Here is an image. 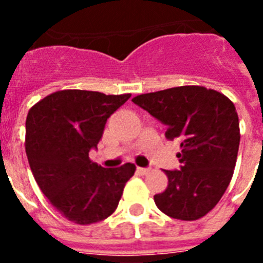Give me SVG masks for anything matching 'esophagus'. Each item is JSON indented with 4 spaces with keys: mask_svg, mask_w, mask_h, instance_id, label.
I'll use <instances>...</instances> for the list:
<instances>
[{
    "mask_svg": "<svg viewBox=\"0 0 263 263\" xmlns=\"http://www.w3.org/2000/svg\"><path fill=\"white\" fill-rule=\"evenodd\" d=\"M150 171H152L150 168H138V173H139V175H148Z\"/></svg>",
    "mask_w": 263,
    "mask_h": 263,
    "instance_id": "1",
    "label": "esophagus"
}]
</instances>
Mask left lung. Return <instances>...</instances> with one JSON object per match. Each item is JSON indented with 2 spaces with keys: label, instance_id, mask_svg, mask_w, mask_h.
Segmentation results:
<instances>
[{
  "label": "left lung",
  "instance_id": "1",
  "mask_svg": "<svg viewBox=\"0 0 263 263\" xmlns=\"http://www.w3.org/2000/svg\"><path fill=\"white\" fill-rule=\"evenodd\" d=\"M166 125L165 136L179 140L181 169L165 171L168 187L154 195L166 216L195 221L214 209L236 165L240 128L228 97L203 86H181L132 99Z\"/></svg>",
  "mask_w": 263,
  "mask_h": 263
}]
</instances>
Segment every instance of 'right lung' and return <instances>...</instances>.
<instances>
[{"label": "right lung", "mask_w": 263, "mask_h": 263, "mask_svg": "<svg viewBox=\"0 0 263 263\" xmlns=\"http://www.w3.org/2000/svg\"><path fill=\"white\" fill-rule=\"evenodd\" d=\"M131 94L60 90L31 107L26 120L28 164L47 200L67 220L90 225L113 214L134 164L106 169L88 153L102 138L107 119Z\"/></svg>", "instance_id": "add662e5"}]
</instances>
